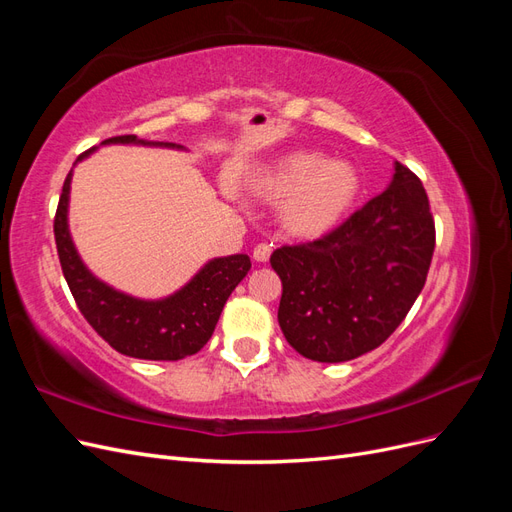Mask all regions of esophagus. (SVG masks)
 I'll use <instances>...</instances> for the list:
<instances>
[{"instance_id": "esophagus-1", "label": "esophagus", "mask_w": 512, "mask_h": 512, "mask_svg": "<svg viewBox=\"0 0 512 512\" xmlns=\"http://www.w3.org/2000/svg\"><path fill=\"white\" fill-rule=\"evenodd\" d=\"M271 256V245L269 243H258L254 247V260L256 262H267Z\"/></svg>"}]
</instances>
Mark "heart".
I'll list each match as a JSON object with an SVG mask.
<instances>
[{"mask_svg": "<svg viewBox=\"0 0 512 512\" xmlns=\"http://www.w3.org/2000/svg\"><path fill=\"white\" fill-rule=\"evenodd\" d=\"M361 181L346 160H327L314 151L290 153L260 179L258 192L282 207L288 232L318 237L344 218L359 194Z\"/></svg>", "mask_w": 512, "mask_h": 512, "instance_id": "heart-1", "label": "heart"}]
</instances>
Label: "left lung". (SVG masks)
Wrapping results in <instances>:
<instances>
[{"instance_id":"left-lung-1","label":"left lung","mask_w":512,"mask_h":512,"mask_svg":"<svg viewBox=\"0 0 512 512\" xmlns=\"http://www.w3.org/2000/svg\"><path fill=\"white\" fill-rule=\"evenodd\" d=\"M436 247L429 198L395 162L382 194L329 235L271 254L282 280L286 342L318 363L352 361L384 344L421 294Z\"/></svg>"}]
</instances>
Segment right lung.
<instances>
[{
    "label": "right lung",
    "mask_w": 512,
    "mask_h": 512,
    "mask_svg": "<svg viewBox=\"0 0 512 512\" xmlns=\"http://www.w3.org/2000/svg\"><path fill=\"white\" fill-rule=\"evenodd\" d=\"M153 145L183 149L175 143L141 141L134 134L106 138L102 145ZM94 149L79 156L81 162ZM72 170L64 181L55 213L57 254L72 297L94 331L117 352L145 361H179L203 348L220 320L230 292L250 271L247 254L213 258L175 294L145 301L119 292L91 273L72 243L68 230Z\"/></svg>",
    "instance_id": "right-lung-1"
}]
</instances>
